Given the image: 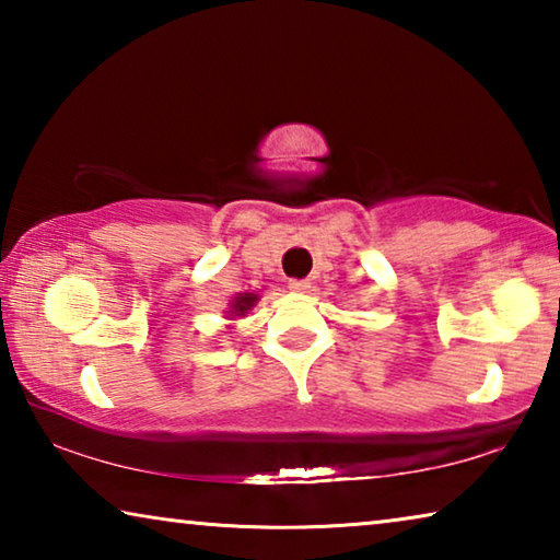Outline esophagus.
<instances>
[{
    "label": "esophagus",
    "instance_id": "esophagus-1",
    "mask_svg": "<svg viewBox=\"0 0 560 560\" xmlns=\"http://www.w3.org/2000/svg\"><path fill=\"white\" fill-rule=\"evenodd\" d=\"M289 289L296 291V293H306L311 289V283L306 279H291L289 281Z\"/></svg>",
    "mask_w": 560,
    "mask_h": 560
}]
</instances>
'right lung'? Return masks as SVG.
Here are the masks:
<instances>
[{
	"mask_svg": "<svg viewBox=\"0 0 560 560\" xmlns=\"http://www.w3.org/2000/svg\"><path fill=\"white\" fill-rule=\"evenodd\" d=\"M259 301L257 293H240L232 303H230V316H244L246 311L254 308V303Z\"/></svg>",
	"mask_w": 560,
	"mask_h": 560,
	"instance_id": "1",
	"label": "right lung"
}]
</instances>
